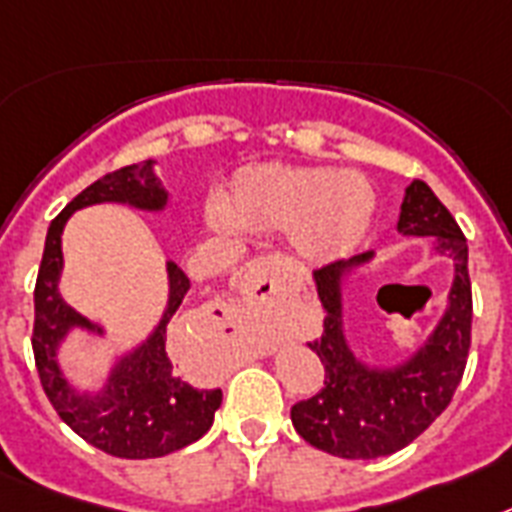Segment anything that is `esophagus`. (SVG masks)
<instances>
[{
  "mask_svg": "<svg viewBox=\"0 0 512 512\" xmlns=\"http://www.w3.org/2000/svg\"><path fill=\"white\" fill-rule=\"evenodd\" d=\"M280 272L282 264L272 256L256 259L248 264L246 277H243V295H246V306L251 311L259 308H272L280 298Z\"/></svg>",
  "mask_w": 512,
  "mask_h": 512,
  "instance_id": "34e87169",
  "label": "esophagus"
}]
</instances>
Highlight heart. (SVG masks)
Masks as SVG:
<instances>
[{
    "label": "heart",
    "mask_w": 512,
    "mask_h": 512,
    "mask_svg": "<svg viewBox=\"0 0 512 512\" xmlns=\"http://www.w3.org/2000/svg\"><path fill=\"white\" fill-rule=\"evenodd\" d=\"M374 193L353 172L251 164L230 180L222 214L243 230H293L311 261H332L356 248L369 227Z\"/></svg>",
    "instance_id": "1"
}]
</instances>
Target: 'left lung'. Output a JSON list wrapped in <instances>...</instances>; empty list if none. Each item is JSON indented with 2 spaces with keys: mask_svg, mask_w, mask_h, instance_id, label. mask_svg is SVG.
Wrapping results in <instances>:
<instances>
[{
  "mask_svg": "<svg viewBox=\"0 0 512 512\" xmlns=\"http://www.w3.org/2000/svg\"><path fill=\"white\" fill-rule=\"evenodd\" d=\"M398 230L416 238H437L439 251L455 261V280L442 322L411 361L395 369H371L353 356L342 329V274L350 266L366 264L374 253L350 261H332L316 269V290L327 311L324 332L308 348L324 366L322 390L290 408L295 432L308 445L350 460L392 455L411 445L445 411L471 348V277H468L466 235L447 206L424 180L405 188Z\"/></svg>",
  "mask_w": 512,
  "mask_h": 512,
  "instance_id": "8db88e82",
  "label": "left lung"
}]
</instances>
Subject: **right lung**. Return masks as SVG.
<instances>
[{"instance_id":"1","label":"right lung","mask_w":512,"mask_h":512,"mask_svg":"<svg viewBox=\"0 0 512 512\" xmlns=\"http://www.w3.org/2000/svg\"><path fill=\"white\" fill-rule=\"evenodd\" d=\"M104 201L159 211L167 204V190L154 177V162L146 159L109 172L80 190L52 219L33 290V358L54 411L88 445L114 458H162L204 437L214 421V411L222 405V390H198L185 382L167 353V324L190 290V280L180 266L172 261L167 264L170 306L154 335L114 366L107 387L99 395H78L62 377L57 363V345L70 329L101 332V327L62 301L57 280L62 272V227L73 211Z\"/></svg>"}]
</instances>
